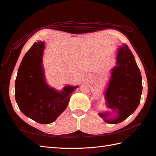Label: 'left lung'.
I'll list each match as a JSON object with an SVG mask.
<instances>
[{"instance_id":"1","label":"left lung","mask_w":156,"mask_h":156,"mask_svg":"<svg viewBox=\"0 0 156 156\" xmlns=\"http://www.w3.org/2000/svg\"><path fill=\"white\" fill-rule=\"evenodd\" d=\"M117 66L112 69L110 80L105 93L106 105L117 114L108 118L109 112L99 115L109 124H118L130 116L139 106L142 93V78L132 52L126 44L118 49Z\"/></svg>"}]
</instances>
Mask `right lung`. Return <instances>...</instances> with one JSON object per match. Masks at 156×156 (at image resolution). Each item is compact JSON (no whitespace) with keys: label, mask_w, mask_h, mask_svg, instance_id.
<instances>
[{"label":"right lung","mask_w":156,"mask_h":156,"mask_svg":"<svg viewBox=\"0 0 156 156\" xmlns=\"http://www.w3.org/2000/svg\"><path fill=\"white\" fill-rule=\"evenodd\" d=\"M44 42H35L24 55L15 85V100L21 112L40 124L53 122L66 109L76 87L57 91L45 81L42 67Z\"/></svg>","instance_id":"obj_1"}]
</instances>
